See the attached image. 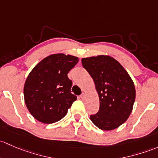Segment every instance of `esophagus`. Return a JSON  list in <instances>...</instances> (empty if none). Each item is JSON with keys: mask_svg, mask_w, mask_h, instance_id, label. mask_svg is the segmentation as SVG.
<instances>
[{"mask_svg": "<svg viewBox=\"0 0 158 158\" xmlns=\"http://www.w3.org/2000/svg\"><path fill=\"white\" fill-rule=\"evenodd\" d=\"M85 97H86V94H85V93H82V94H81V97H81V100H84Z\"/></svg>", "mask_w": 158, "mask_h": 158, "instance_id": "1", "label": "esophagus"}]
</instances>
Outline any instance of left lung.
Returning a JSON list of instances; mask_svg holds the SVG:
<instances>
[{"mask_svg":"<svg viewBox=\"0 0 158 158\" xmlns=\"http://www.w3.org/2000/svg\"><path fill=\"white\" fill-rule=\"evenodd\" d=\"M83 67L91 76L100 99V109L90 115L92 123L102 130H113L127 120L135 100L134 83L125 68L106 55L84 58Z\"/></svg>","mask_w":158,"mask_h":158,"instance_id":"left-lung-1","label":"left lung"}]
</instances>
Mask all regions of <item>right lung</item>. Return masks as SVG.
Masks as SVG:
<instances>
[{
	"instance_id": "1",
	"label": "right lung",
	"mask_w": 158,
	"mask_h": 158,
	"mask_svg": "<svg viewBox=\"0 0 158 158\" xmlns=\"http://www.w3.org/2000/svg\"><path fill=\"white\" fill-rule=\"evenodd\" d=\"M78 58L54 54L42 60L30 73L24 85V99L31 115L41 123L61 120L77 100L71 93L72 81L68 74Z\"/></svg>"
}]
</instances>
